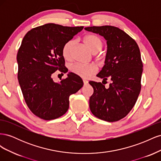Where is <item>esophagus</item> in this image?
I'll use <instances>...</instances> for the list:
<instances>
[{
	"mask_svg": "<svg viewBox=\"0 0 161 161\" xmlns=\"http://www.w3.org/2000/svg\"><path fill=\"white\" fill-rule=\"evenodd\" d=\"M88 81H87L86 80H83V83H84V85H87L88 84Z\"/></svg>",
	"mask_w": 161,
	"mask_h": 161,
	"instance_id": "1",
	"label": "esophagus"
}]
</instances>
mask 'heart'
I'll return each mask as SVG.
<instances>
[{"instance_id":"b5f03b06","label":"heart","mask_w":161,"mask_h":161,"mask_svg":"<svg viewBox=\"0 0 161 161\" xmlns=\"http://www.w3.org/2000/svg\"><path fill=\"white\" fill-rule=\"evenodd\" d=\"M85 44L89 48V50L93 53L98 52L103 46V42L101 39L95 35L89 34L83 38ZM75 45L74 40H69L66 42L62 47V56L66 60H69L72 58V53L73 47ZM70 71L77 76L83 79H87L97 71L96 67L92 64H83L80 63H75L69 67Z\"/></svg>"}]
</instances>
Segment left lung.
Instances as JSON below:
<instances>
[{
    "label": "left lung",
    "mask_w": 161,
    "mask_h": 161,
    "mask_svg": "<svg viewBox=\"0 0 161 161\" xmlns=\"http://www.w3.org/2000/svg\"><path fill=\"white\" fill-rule=\"evenodd\" d=\"M85 30L99 34L107 40L105 65L97 76L103 81L111 80L108 88L101 82H89L94 90L89 99L90 109L100 119L117 121L129 114L141 90L143 64L139 47L134 39L118 27L92 26Z\"/></svg>",
    "instance_id": "left-lung-1"
}]
</instances>
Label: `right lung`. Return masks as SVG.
I'll list each match as a JSON object with an SVG mask.
<instances>
[{
  "label": "right lung",
  "mask_w": 161,
  "mask_h": 161,
  "mask_svg": "<svg viewBox=\"0 0 161 161\" xmlns=\"http://www.w3.org/2000/svg\"><path fill=\"white\" fill-rule=\"evenodd\" d=\"M83 27L47 23L33 28L23 39L17 56L19 83L29 109L41 119L64 115L69 108V97L83 86L81 78L72 72L60 82L52 78L58 70L68 72L62 47Z\"/></svg>",
  "instance_id": "add662e5"
}]
</instances>
